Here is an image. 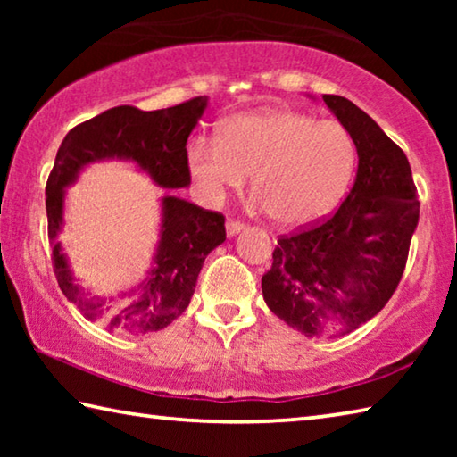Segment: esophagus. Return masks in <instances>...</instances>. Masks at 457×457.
Segmentation results:
<instances>
[{
    "mask_svg": "<svg viewBox=\"0 0 457 457\" xmlns=\"http://www.w3.org/2000/svg\"><path fill=\"white\" fill-rule=\"evenodd\" d=\"M245 228V223L244 221H239V220H234V218H229L228 221H226V231H228V236L231 237V236H236V234H239V231H242Z\"/></svg>",
    "mask_w": 457,
    "mask_h": 457,
    "instance_id": "1",
    "label": "esophagus"
}]
</instances>
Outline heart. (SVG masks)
Masks as SVG:
<instances>
[{"instance_id":"1","label":"heart","mask_w":457,"mask_h":457,"mask_svg":"<svg viewBox=\"0 0 457 457\" xmlns=\"http://www.w3.org/2000/svg\"><path fill=\"white\" fill-rule=\"evenodd\" d=\"M189 169L207 199L244 187L280 226L298 228L328 215L345 197L357 167V145L337 120L292 108L239 114L218 138L199 137L187 149Z\"/></svg>"}]
</instances>
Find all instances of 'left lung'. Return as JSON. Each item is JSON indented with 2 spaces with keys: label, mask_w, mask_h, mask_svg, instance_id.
Listing matches in <instances>:
<instances>
[{
  "label": "left lung",
  "mask_w": 457,
  "mask_h": 457,
  "mask_svg": "<svg viewBox=\"0 0 457 457\" xmlns=\"http://www.w3.org/2000/svg\"><path fill=\"white\" fill-rule=\"evenodd\" d=\"M322 100L354 138L357 179L335 213L278 237L262 276L270 311L308 337L346 335L389 303L420 220L405 153L349 98Z\"/></svg>",
  "instance_id": "left-lung-1"
}]
</instances>
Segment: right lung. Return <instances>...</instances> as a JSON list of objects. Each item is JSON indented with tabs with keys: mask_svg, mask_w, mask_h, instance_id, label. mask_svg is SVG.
<instances>
[{
	"mask_svg": "<svg viewBox=\"0 0 457 457\" xmlns=\"http://www.w3.org/2000/svg\"><path fill=\"white\" fill-rule=\"evenodd\" d=\"M205 106V96L151 112L129 104L114 106L76 125L60 145L46 183L54 274L64 296L87 319L104 324L106 330L145 335L165 328L185 312L205 256L226 239V218L179 197H163V226L153 270L127 298L106 300L74 284L60 242H56L64 223V187L76 179L84 165L111 157L135 161L161 187H185L191 183L185 145Z\"/></svg>",
	"mask_w": 457,
	"mask_h": 457,
	"instance_id": "right-lung-1",
	"label": "right lung"
}]
</instances>
